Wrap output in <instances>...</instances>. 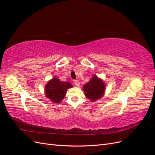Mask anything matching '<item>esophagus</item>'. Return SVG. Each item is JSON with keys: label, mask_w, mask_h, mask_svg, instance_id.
I'll use <instances>...</instances> for the list:
<instances>
[{"label": "esophagus", "mask_w": 155, "mask_h": 155, "mask_svg": "<svg viewBox=\"0 0 155 155\" xmlns=\"http://www.w3.org/2000/svg\"><path fill=\"white\" fill-rule=\"evenodd\" d=\"M74 83L77 87H79V85H80V83H79V81L78 80H74Z\"/></svg>", "instance_id": "1"}]
</instances>
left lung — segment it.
Segmentation results:
<instances>
[{"label": "left lung", "instance_id": "left-lung-1", "mask_svg": "<svg viewBox=\"0 0 155 155\" xmlns=\"http://www.w3.org/2000/svg\"><path fill=\"white\" fill-rule=\"evenodd\" d=\"M105 86L103 81L94 76L90 81L83 86V91L87 97L95 101L104 95L105 88Z\"/></svg>", "mask_w": 155, "mask_h": 155}]
</instances>
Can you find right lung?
I'll use <instances>...</instances> for the list:
<instances>
[{"mask_svg":"<svg viewBox=\"0 0 155 155\" xmlns=\"http://www.w3.org/2000/svg\"><path fill=\"white\" fill-rule=\"evenodd\" d=\"M71 87L72 85L70 83L61 81L54 78L45 87L46 96L54 103H59L66 94L67 89Z\"/></svg>","mask_w":155,"mask_h":155,"instance_id":"obj_1","label":"right lung"}]
</instances>
